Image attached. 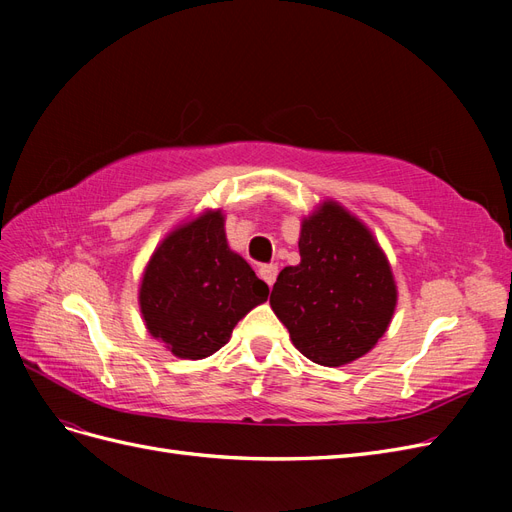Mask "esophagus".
Masks as SVG:
<instances>
[{"instance_id":"1","label":"esophagus","mask_w":512,"mask_h":512,"mask_svg":"<svg viewBox=\"0 0 512 512\" xmlns=\"http://www.w3.org/2000/svg\"><path fill=\"white\" fill-rule=\"evenodd\" d=\"M258 275H260V280H265L267 286L271 288L275 284V280H277V267L275 265H262L258 269Z\"/></svg>"}]
</instances>
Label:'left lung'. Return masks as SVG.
Masks as SVG:
<instances>
[{"label":"left lung","instance_id":"left-lung-1","mask_svg":"<svg viewBox=\"0 0 512 512\" xmlns=\"http://www.w3.org/2000/svg\"><path fill=\"white\" fill-rule=\"evenodd\" d=\"M299 254L297 267L277 275L269 299L275 316L309 361L324 367L356 361L376 346L395 312L389 260L337 203L303 220Z\"/></svg>","mask_w":512,"mask_h":512}]
</instances>
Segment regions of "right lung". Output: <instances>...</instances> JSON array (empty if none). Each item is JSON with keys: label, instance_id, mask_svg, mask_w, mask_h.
I'll use <instances>...</instances> for the list:
<instances>
[{"label": "right lung", "instance_id": "1", "mask_svg": "<svg viewBox=\"0 0 512 512\" xmlns=\"http://www.w3.org/2000/svg\"><path fill=\"white\" fill-rule=\"evenodd\" d=\"M267 297L269 286L228 247L222 213L209 211L160 243L138 299L149 333L179 359L196 361L218 352Z\"/></svg>", "mask_w": 512, "mask_h": 512}]
</instances>
